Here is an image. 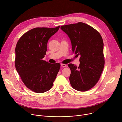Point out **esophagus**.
Listing matches in <instances>:
<instances>
[{
	"instance_id": "esophagus-1",
	"label": "esophagus",
	"mask_w": 122,
	"mask_h": 122,
	"mask_svg": "<svg viewBox=\"0 0 122 122\" xmlns=\"http://www.w3.org/2000/svg\"><path fill=\"white\" fill-rule=\"evenodd\" d=\"M61 66H62V67H64V68L67 67V65H66V64H61Z\"/></svg>"
}]
</instances>
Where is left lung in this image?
<instances>
[{
    "label": "left lung",
    "instance_id": "1",
    "mask_svg": "<svg viewBox=\"0 0 122 122\" xmlns=\"http://www.w3.org/2000/svg\"><path fill=\"white\" fill-rule=\"evenodd\" d=\"M71 40L72 51L80 55L79 67L69 64L70 81L74 89L86 92L93 87L103 71L105 60L104 43L99 32L82 22L61 26Z\"/></svg>",
    "mask_w": 122,
    "mask_h": 122
}]
</instances>
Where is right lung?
<instances>
[{
    "label": "right lung",
    "mask_w": 122,
    "mask_h": 122,
    "mask_svg": "<svg viewBox=\"0 0 122 122\" xmlns=\"http://www.w3.org/2000/svg\"><path fill=\"white\" fill-rule=\"evenodd\" d=\"M36 28L24 34L15 47L16 70L25 85L36 93L49 91L60 68L59 63L44 61L48 40L59 30Z\"/></svg>",
    "instance_id": "add662e5"
}]
</instances>
